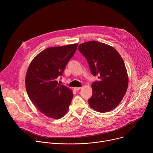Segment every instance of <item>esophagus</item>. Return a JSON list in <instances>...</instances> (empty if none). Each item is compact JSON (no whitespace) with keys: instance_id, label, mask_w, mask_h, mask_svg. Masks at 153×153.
Returning <instances> with one entry per match:
<instances>
[{"instance_id":"1","label":"esophagus","mask_w":153,"mask_h":153,"mask_svg":"<svg viewBox=\"0 0 153 153\" xmlns=\"http://www.w3.org/2000/svg\"><path fill=\"white\" fill-rule=\"evenodd\" d=\"M81 88H82V87H74V90L75 91H79V90L81 89Z\"/></svg>"}]
</instances>
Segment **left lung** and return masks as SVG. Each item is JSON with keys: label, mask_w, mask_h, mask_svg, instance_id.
<instances>
[{"label": "left lung", "mask_w": 153, "mask_h": 153, "mask_svg": "<svg viewBox=\"0 0 153 153\" xmlns=\"http://www.w3.org/2000/svg\"><path fill=\"white\" fill-rule=\"evenodd\" d=\"M78 50L88 61L91 73L100 79L91 85L93 95L88 99L90 107L99 113L114 110L128 86V73L122 57L113 47L96 40L81 43Z\"/></svg>", "instance_id": "obj_1"}]
</instances>
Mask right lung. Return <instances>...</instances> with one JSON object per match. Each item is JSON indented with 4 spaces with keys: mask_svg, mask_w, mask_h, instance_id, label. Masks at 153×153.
I'll use <instances>...</instances> for the list:
<instances>
[{
    "mask_svg": "<svg viewBox=\"0 0 153 153\" xmlns=\"http://www.w3.org/2000/svg\"><path fill=\"white\" fill-rule=\"evenodd\" d=\"M78 43L48 48L31 62L25 77L27 94L38 110L50 118L59 119L68 110L73 94L58 83L66 65L75 53Z\"/></svg>",
    "mask_w": 153,
    "mask_h": 153,
    "instance_id": "right-lung-1",
    "label": "right lung"
}]
</instances>
